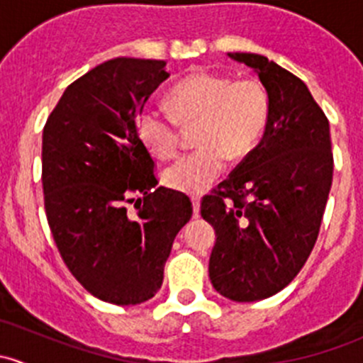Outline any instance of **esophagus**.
<instances>
[{"mask_svg":"<svg viewBox=\"0 0 363 363\" xmlns=\"http://www.w3.org/2000/svg\"><path fill=\"white\" fill-rule=\"evenodd\" d=\"M191 203H193V212H195V216L200 212V199L199 196H191Z\"/></svg>","mask_w":363,"mask_h":363,"instance_id":"esophagus-1","label":"esophagus"}]
</instances>
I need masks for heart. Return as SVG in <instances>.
I'll use <instances>...</instances> for the list:
<instances>
[{"label":"heart","instance_id":"b5f03b06","mask_svg":"<svg viewBox=\"0 0 363 363\" xmlns=\"http://www.w3.org/2000/svg\"><path fill=\"white\" fill-rule=\"evenodd\" d=\"M172 112L147 107L138 117V137L161 160L179 151V123L200 121L196 151L164 170L163 181L175 191L199 195L223 174L232 158L255 147L269 119V96L256 80H233L214 72L186 77L170 93Z\"/></svg>","mask_w":363,"mask_h":363}]
</instances>
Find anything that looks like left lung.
<instances>
[{
	"mask_svg": "<svg viewBox=\"0 0 363 363\" xmlns=\"http://www.w3.org/2000/svg\"><path fill=\"white\" fill-rule=\"evenodd\" d=\"M252 68L269 96L259 144L205 195L202 218L216 230L212 286L235 302L276 295L309 258L332 186L334 155L325 112L306 84L265 56L228 52Z\"/></svg>",
	"mask_w": 363,
	"mask_h": 363,
	"instance_id": "8db88e82",
	"label": "left lung"
}]
</instances>
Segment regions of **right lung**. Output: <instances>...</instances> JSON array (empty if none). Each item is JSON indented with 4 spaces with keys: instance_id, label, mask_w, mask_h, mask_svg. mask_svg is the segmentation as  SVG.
<instances>
[{
    "instance_id": "right-lung-1",
    "label": "right lung",
    "mask_w": 363,
    "mask_h": 363,
    "mask_svg": "<svg viewBox=\"0 0 363 363\" xmlns=\"http://www.w3.org/2000/svg\"><path fill=\"white\" fill-rule=\"evenodd\" d=\"M160 60L116 57L67 87L43 128L47 221L77 281L104 302L152 298L191 200L160 186L138 117L170 77Z\"/></svg>"
}]
</instances>
